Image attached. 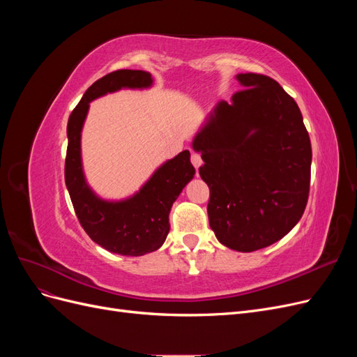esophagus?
<instances>
[{"mask_svg": "<svg viewBox=\"0 0 357 357\" xmlns=\"http://www.w3.org/2000/svg\"><path fill=\"white\" fill-rule=\"evenodd\" d=\"M190 160H192L193 167H195V168H197V171H198V168L202 165L201 155H198V153H195V152H192V155H190Z\"/></svg>", "mask_w": 357, "mask_h": 357, "instance_id": "obj_1", "label": "esophagus"}]
</instances>
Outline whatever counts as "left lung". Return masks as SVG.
Returning <instances> with one entry per match:
<instances>
[{
  "label": "left lung",
  "mask_w": 357,
  "mask_h": 357,
  "mask_svg": "<svg viewBox=\"0 0 357 357\" xmlns=\"http://www.w3.org/2000/svg\"><path fill=\"white\" fill-rule=\"evenodd\" d=\"M244 89L218 102L193 139L210 189L211 229L223 245L255 252L282 240L307 207L311 143L295 100L274 79L244 73Z\"/></svg>",
  "instance_id": "1"
}]
</instances>
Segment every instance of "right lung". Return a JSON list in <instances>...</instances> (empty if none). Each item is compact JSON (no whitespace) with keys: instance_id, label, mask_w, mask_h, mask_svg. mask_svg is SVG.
Listing matches in <instances>:
<instances>
[{"instance_id":"1","label":"right lung","mask_w":357,"mask_h":357,"mask_svg":"<svg viewBox=\"0 0 357 357\" xmlns=\"http://www.w3.org/2000/svg\"><path fill=\"white\" fill-rule=\"evenodd\" d=\"M152 74L142 70H117L96 80L71 112L67 126L66 185L75 215L91 240L105 250L123 256H143L164 244L169 232L172 202L195 174L189 150L165 162L132 198L109 202L86 185L82 169L80 132L89 102L122 88L142 89L152 84Z\"/></svg>"}]
</instances>
